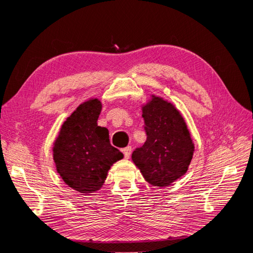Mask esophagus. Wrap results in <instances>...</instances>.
<instances>
[{
    "mask_svg": "<svg viewBox=\"0 0 253 253\" xmlns=\"http://www.w3.org/2000/svg\"><path fill=\"white\" fill-rule=\"evenodd\" d=\"M122 152H124L125 158H126V159H128V158H129V156H131V153H132V148H131V147H126V148H125L124 150H122Z\"/></svg>",
    "mask_w": 253,
    "mask_h": 253,
    "instance_id": "1",
    "label": "esophagus"
}]
</instances>
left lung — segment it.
<instances>
[{
  "instance_id": "1",
  "label": "left lung",
  "mask_w": 253,
  "mask_h": 253,
  "mask_svg": "<svg viewBox=\"0 0 253 253\" xmlns=\"http://www.w3.org/2000/svg\"><path fill=\"white\" fill-rule=\"evenodd\" d=\"M142 117L147 140L132 160L152 186L168 187L188 171L194 143L180 112L163 98L152 95Z\"/></svg>"
}]
</instances>
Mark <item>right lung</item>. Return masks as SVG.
<instances>
[{"instance_id": "obj_1", "label": "right lung", "mask_w": 253, "mask_h": 253, "mask_svg": "<svg viewBox=\"0 0 253 253\" xmlns=\"http://www.w3.org/2000/svg\"><path fill=\"white\" fill-rule=\"evenodd\" d=\"M102 104L97 98L81 103L67 117L53 142L57 172L68 187L80 193L100 189L111 167L124 154L110 143L109 129L97 121Z\"/></svg>"}]
</instances>
